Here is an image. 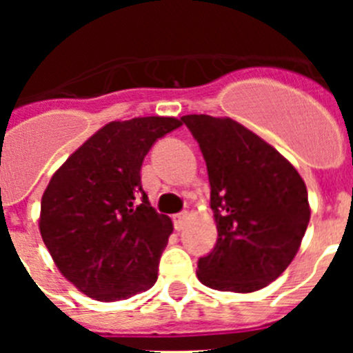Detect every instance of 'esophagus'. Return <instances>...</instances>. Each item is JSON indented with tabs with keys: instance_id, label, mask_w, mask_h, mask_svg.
<instances>
[{
	"instance_id": "1",
	"label": "esophagus",
	"mask_w": 353,
	"mask_h": 353,
	"mask_svg": "<svg viewBox=\"0 0 353 353\" xmlns=\"http://www.w3.org/2000/svg\"><path fill=\"white\" fill-rule=\"evenodd\" d=\"M187 219H189V214H187V212H180V214H174V215H173L174 230H176V232H180V230H183V226H185Z\"/></svg>"
}]
</instances>
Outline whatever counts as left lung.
<instances>
[{
    "label": "left lung",
    "instance_id": "obj_1",
    "mask_svg": "<svg viewBox=\"0 0 353 353\" xmlns=\"http://www.w3.org/2000/svg\"><path fill=\"white\" fill-rule=\"evenodd\" d=\"M207 162L217 242L198 260V279L249 293L281 276L310 223L305 183L276 148L232 118L187 114Z\"/></svg>",
    "mask_w": 353,
    "mask_h": 353
}]
</instances>
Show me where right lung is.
Segmentation results:
<instances>
[{
	"instance_id": "add662e5",
	"label": "right lung",
	"mask_w": 353,
	"mask_h": 353,
	"mask_svg": "<svg viewBox=\"0 0 353 353\" xmlns=\"http://www.w3.org/2000/svg\"><path fill=\"white\" fill-rule=\"evenodd\" d=\"M182 120L111 121L52 174L42 196L40 233L60 272L84 295L123 301L157 281L173 232L141 185V164L157 139Z\"/></svg>"
}]
</instances>
